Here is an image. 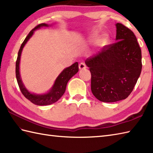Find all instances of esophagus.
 Listing matches in <instances>:
<instances>
[{
  "label": "esophagus",
  "instance_id": "1",
  "mask_svg": "<svg viewBox=\"0 0 153 153\" xmlns=\"http://www.w3.org/2000/svg\"><path fill=\"white\" fill-rule=\"evenodd\" d=\"M79 68L80 70H83V69H85L86 68V65L84 62H81L79 64Z\"/></svg>",
  "mask_w": 153,
  "mask_h": 153
}]
</instances>
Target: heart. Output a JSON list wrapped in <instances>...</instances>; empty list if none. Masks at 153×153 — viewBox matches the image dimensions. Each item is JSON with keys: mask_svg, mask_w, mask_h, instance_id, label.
<instances>
[{"mask_svg": "<svg viewBox=\"0 0 153 153\" xmlns=\"http://www.w3.org/2000/svg\"><path fill=\"white\" fill-rule=\"evenodd\" d=\"M91 42L93 43H97V42L99 41L98 37H97V35H93L91 38ZM108 36H107V35H104V36L99 40V45H101V46H104V45H105L107 43H108Z\"/></svg>", "mask_w": 153, "mask_h": 153, "instance_id": "obj_1", "label": "heart"}]
</instances>
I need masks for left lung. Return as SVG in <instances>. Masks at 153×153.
Wrapping results in <instances>:
<instances>
[{"instance_id":"left-lung-1","label":"left lung","mask_w":153,"mask_h":153,"mask_svg":"<svg viewBox=\"0 0 153 153\" xmlns=\"http://www.w3.org/2000/svg\"><path fill=\"white\" fill-rule=\"evenodd\" d=\"M116 25L117 42L85 61L91 74V91L105 102L126 99L142 69L141 50L134 32L120 23Z\"/></svg>"}]
</instances>
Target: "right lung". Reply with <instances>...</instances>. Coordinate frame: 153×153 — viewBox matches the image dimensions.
Instances as JSON below:
<instances>
[{
	"instance_id": "add662e5",
	"label": "right lung",
	"mask_w": 153,
	"mask_h": 153,
	"mask_svg": "<svg viewBox=\"0 0 153 153\" xmlns=\"http://www.w3.org/2000/svg\"><path fill=\"white\" fill-rule=\"evenodd\" d=\"M43 26L48 27V25L46 24H39L36 27H35L33 30L30 32V33H29L25 39L24 42L22 43L20 48H19V50L18 51V58L16 62V79H17V82L18 83L19 89H20L22 93L24 95V96L25 97V98L29 100H30L32 103H33L36 105H39V106L49 105H51V104H53L54 102H56V101H58V100L60 99V97L64 95L65 91H66V87L68 81H69L71 77L74 76L79 70L78 63L77 62H75L70 67L64 69L62 71V73L59 75V76H58L56 81H55V83L54 84L53 88L51 89L49 92L47 94H45V95H34V94L30 93L26 89H25V87H24V84H23L21 80L20 75H19V60H20V56H21L22 51L23 48L24 47V45L29 40V39H30L32 36V35L33 34L34 31L35 30H37V29H39L41 27H43Z\"/></svg>"
}]
</instances>
